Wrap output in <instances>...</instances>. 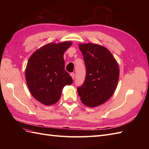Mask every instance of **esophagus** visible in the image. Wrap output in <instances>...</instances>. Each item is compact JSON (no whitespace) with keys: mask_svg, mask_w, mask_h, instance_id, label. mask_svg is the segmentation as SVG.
Returning a JSON list of instances; mask_svg holds the SVG:
<instances>
[{"mask_svg":"<svg viewBox=\"0 0 149 149\" xmlns=\"http://www.w3.org/2000/svg\"><path fill=\"white\" fill-rule=\"evenodd\" d=\"M70 76H71L72 78L74 79V73H70Z\"/></svg>","mask_w":149,"mask_h":149,"instance_id":"esophagus-1","label":"esophagus"}]
</instances>
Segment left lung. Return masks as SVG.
<instances>
[{
  "label": "left lung",
  "mask_w": 149,
  "mask_h": 149,
  "mask_svg": "<svg viewBox=\"0 0 149 149\" xmlns=\"http://www.w3.org/2000/svg\"><path fill=\"white\" fill-rule=\"evenodd\" d=\"M86 67L85 80L77 89L84 105L94 107L104 103L116 89L119 77L118 63L108 49L94 43L80 44Z\"/></svg>",
  "instance_id": "8db88e82"
}]
</instances>
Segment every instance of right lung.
Masks as SVG:
<instances>
[{"label":"right lung","mask_w":149,"mask_h":149,"mask_svg":"<svg viewBox=\"0 0 149 149\" xmlns=\"http://www.w3.org/2000/svg\"><path fill=\"white\" fill-rule=\"evenodd\" d=\"M71 42L48 43L30 57L25 70L26 81L36 100L49 106L60 100L62 89L73 79L65 70L63 54Z\"/></svg>","instance_id":"right-lung-1"}]
</instances>
